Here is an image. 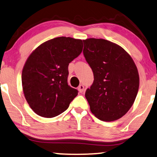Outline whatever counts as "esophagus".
<instances>
[{"label":"esophagus","instance_id":"esophagus-1","mask_svg":"<svg viewBox=\"0 0 157 157\" xmlns=\"http://www.w3.org/2000/svg\"><path fill=\"white\" fill-rule=\"evenodd\" d=\"M78 90L80 93H82V92L83 91V90H84V86H83V84L79 85V86L78 87Z\"/></svg>","mask_w":157,"mask_h":157}]
</instances>
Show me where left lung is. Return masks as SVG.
<instances>
[{
	"instance_id": "8db88e82",
	"label": "left lung",
	"mask_w": 157,
	"mask_h": 157,
	"mask_svg": "<svg viewBox=\"0 0 157 157\" xmlns=\"http://www.w3.org/2000/svg\"><path fill=\"white\" fill-rule=\"evenodd\" d=\"M83 42V56L94 78L85 93L91 111L101 121L119 119L129 110L138 93L136 66L125 50L114 43L98 38Z\"/></svg>"
}]
</instances>
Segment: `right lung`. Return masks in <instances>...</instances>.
Segmentation results:
<instances>
[{"label": "right lung", "instance_id": "obj_1", "mask_svg": "<svg viewBox=\"0 0 157 157\" xmlns=\"http://www.w3.org/2000/svg\"><path fill=\"white\" fill-rule=\"evenodd\" d=\"M82 49L81 40L62 36L44 43L30 55L22 71V86L25 99L38 115L56 117L78 95V90L68 84V67Z\"/></svg>", "mask_w": 157, "mask_h": 157}]
</instances>
